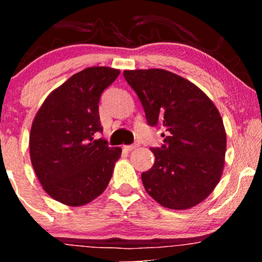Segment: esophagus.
Returning <instances> with one entry per match:
<instances>
[{
    "mask_svg": "<svg viewBox=\"0 0 262 262\" xmlns=\"http://www.w3.org/2000/svg\"><path fill=\"white\" fill-rule=\"evenodd\" d=\"M139 148V144H133V145H127L124 146V150H127V151H133V150Z\"/></svg>",
    "mask_w": 262,
    "mask_h": 262,
    "instance_id": "34e87169",
    "label": "esophagus"
}]
</instances>
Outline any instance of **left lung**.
Segmentation results:
<instances>
[{"instance_id":"obj_1","label":"left lung","mask_w":262,"mask_h":262,"mask_svg":"<svg viewBox=\"0 0 262 262\" xmlns=\"http://www.w3.org/2000/svg\"><path fill=\"white\" fill-rule=\"evenodd\" d=\"M146 122L164 128L152 167L141 173L145 191L162 207L188 209L212 193L224 167L227 134L221 113L202 90L162 70H124Z\"/></svg>"}]
</instances>
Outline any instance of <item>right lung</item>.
Wrapping results in <instances>:
<instances>
[{
  "label": "right lung",
  "instance_id": "add662e5",
  "mask_svg": "<svg viewBox=\"0 0 262 262\" xmlns=\"http://www.w3.org/2000/svg\"><path fill=\"white\" fill-rule=\"evenodd\" d=\"M121 71L93 66L73 75L45 98L29 134L33 169L44 191L58 202L77 207L106 189L121 148L95 140L102 132L98 102Z\"/></svg>",
  "mask_w": 262,
  "mask_h": 262
}]
</instances>
